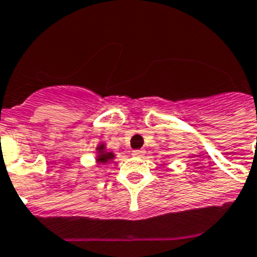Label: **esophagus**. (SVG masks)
<instances>
[{
    "label": "esophagus",
    "mask_w": 257,
    "mask_h": 257,
    "mask_svg": "<svg viewBox=\"0 0 257 257\" xmlns=\"http://www.w3.org/2000/svg\"><path fill=\"white\" fill-rule=\"evenodd\" d=\"M132 156H135V157H140V158L144 157V156H145V150H143V149L133 150Z\"/></svg>",
    "instance_id": "obj_1"
}]
</instances>
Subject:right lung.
I'll return each instance as SVG.
<instances>
[{
  "label": "right lung",
  "instance_id": "1",
  "mask_svg": "<svg viewBox=\"0 0 257 257\" xmlns=\"http://www.w3.org/2000/svg\"><path fill=\"white\" fill-rule=\"evenodd\" d=\"M116 158V154L113 152L107 149V145L103 141H100L97 145H96L95 149V162L97 165H108L113 161Z\"/></svg>",
  "mask_w": 257,
  "mask_h": 257
}]
</instances>
